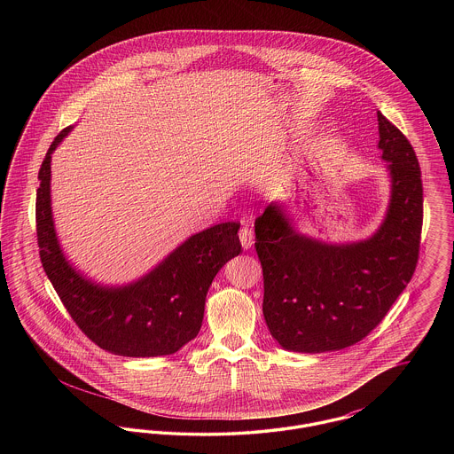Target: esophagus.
Here are the masks:
<instances>
[{"label":"esophagus","instance_id":"obj_1","mask_svg":"<svg viewBox=\"0 0 454 454\" xmlns=\"http://www.w3.org/2000/svg\"><path fill=\"white\" fill-rule=\"evenodd\" d=\"M238 237H239V241H241V247H243L245 250L252 248V245H254V239H255V238H254V231H252L250 228L243 226V228L239 230Z\"/></svg>","mask_w":454,"mask_h":454}]
</instances>
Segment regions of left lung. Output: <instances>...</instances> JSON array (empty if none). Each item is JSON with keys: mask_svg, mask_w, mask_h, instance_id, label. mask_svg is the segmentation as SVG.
Here are the masks:
<instances>
[{"mask_svg": "<svg viewBox=\"0 0 454 454\" xmlns=\"http://www.w3.org/2000/svg\"><path fill=\"white\" fill-rule=\"evenodd\" d=\"M388 209L371 237L328 243L301 233L282 202L255 219L263 318L279 346L320 354L363 340L411 282L422 231L420 167L409 139L378 112Z\"/></svg>", "mask_w": 454, "mask_h": 454, "instance_id": "left-lung-1", "label": "left lung"}]
</instances>
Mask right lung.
<instances>
[{
  "mask_svg": "<svg viewBox=\"0 0 454 454\" xmlns=\"http://www.w3.org/2000/svg\"><path fill=\"white\" fill-rule=\"evenodd\" d=\"M71 129L56 136L39 170L35 219L43 270L97 346L124 357L175 354L197 337L211 282L239 255V224L221 223L195 233L136 281L107 286L90 279L66 257L52 216L51 160Z\"/></svg>",
  "mask_w": 454,
  "mask_h": 454,
  "instance_id": "1",
  "label": "right lung"
}]
</instances>
